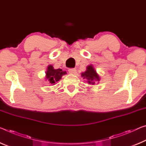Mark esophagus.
<instances>
[{
  "mask_svg": "<svg viewBox=\"0 0 146 146\" xmlns=\"http://www.w3.org/2000/svg\"><path fill=\"white\" fill-rule=\"evenodd\" d=\"M68 71L70 74H75L77 71H76V69L75 68H71V69H69Z\"/></svg>",
  "mask_w": 146,
  "mask_h": 146,
  "instance_id": "1",
  "label": "esophagus"
}]
</instances>
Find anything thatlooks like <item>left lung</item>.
Here are the masks:
<instances>
[{"instance_id":"left-lung-1","label":"left lung","mask_w":146,"mask_h":146,"mask_svg":"<svg viewBox=\"0 0 146 146\" xmlns=\"http://www.w3.org/2000/svg\"><path fill=\"white\" fill-rule=\"evenodd\" d=\"M81 77L90 85H94L96 82L99 83L101 79V77L92 65H89L86 67V70L81 73Z\"/></svg>"}]
</instances>
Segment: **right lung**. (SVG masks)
<instances>
[{"label":"right lung","instance_id":"obj_1","mask_svg":"<svg viewBox=\"0 0 146 146\" xmlns=\"http://www.w3.org/2000/svg\"><path fill=\"white\" fill-rule=\"evenodd\" d=\"M66 74V71H62L61 69H54L52 65H48L45 72V80L50 85H54Z\"/></svg>","mask_w":146,"mask_h":146}]
</instances>
